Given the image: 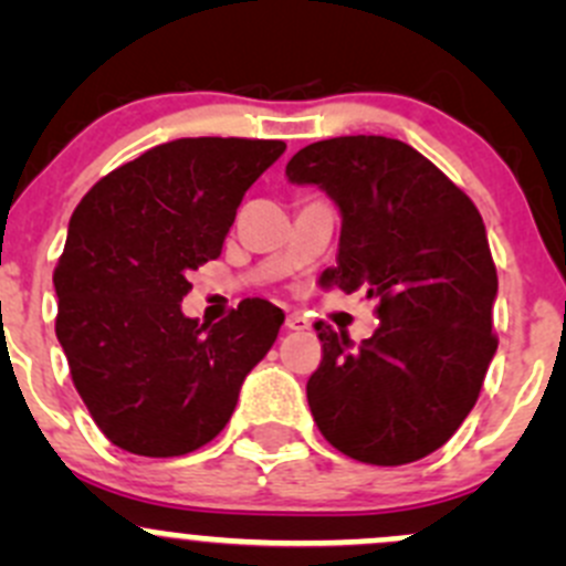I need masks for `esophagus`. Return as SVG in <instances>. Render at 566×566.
<instances>
[{
	"instance_id": "obj_1",
	"label": "esophagus",
	"mask_w": 566,
	"mask_h": 566,
	"mask_svg": "<svg viewBox=\"0 0 566 566\" xmlns=\"http://www.w3.org/2000/svg\"><path fill=\"white\" fill-rule=\"evenodd\" d=\"M284 325H287L290 331H310L312 328V323L304 315H301V312H293V315H287Z\"/></svg>"
}]
</instances>
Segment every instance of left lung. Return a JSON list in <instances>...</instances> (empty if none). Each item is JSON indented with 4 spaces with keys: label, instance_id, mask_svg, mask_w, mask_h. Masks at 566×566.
Returning <instances> with one entry per match:
<instances>
[{
    "label": "left lung",
    "instance_id": "8db88e82",
    "mask_svg": "<svg viewBox=\"0 0 566 566\" xmlns=\"http://www.w3.org/2000/svg\"><path fill=\"white\" fill-rule=\"evenodd\" d=\"M287 177L323 188L342 213L325 282L378 298L380 325L361 345L315 325L323 361L306 399L319 432L369 465L427 458L471 413L499 347L482 216L436 164L386 136L306 145Z\"/></svg>",
    "mask_w": 566,
    "mask_h": 566
}]
</instances>
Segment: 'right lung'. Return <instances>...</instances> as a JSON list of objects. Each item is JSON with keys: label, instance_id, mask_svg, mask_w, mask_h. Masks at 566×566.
<instances>
[{"label": "right lung", "instance_id": "obj_1", "mask_svg": "<svg viewBox=\"0 0 566 566\" xmlns=\"http://www.w3.org/2000/svg\"><path fill=\"white\" fill-rule=\"evenodd\" d=\"M287 145L175 139L101 177L67 224L54 271L56 339L101 432L130 454L180 458L230 421L284 312L247 298L216 325L180 310L238 205Z\"/></svg>", "mask_w": 566, "mask_h": 566}]
</instances>
